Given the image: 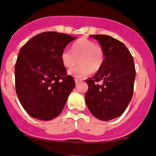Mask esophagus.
Wrapping results in <instances>:
<instances>
[{
    "label": "esophagus",
    "mask_w": 156,
    "mask_h": 156,
    "mask_svg": "<svg viewBox=\"0 0 156 156\" xmlns=\"http://www.w3.org/2000/svg\"><path fill=\"white\" fill-rule=\"evenodd\" d=\"M81 80H79V79H74V82H75V84H78V82H80Z\"/></svg>",
    "instance_id": "obj_1"
}]
</instances>
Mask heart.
<instances>
[{
    "instance_id": "1",
    "label": "heart",
    "mask_w": 156,
    "mask_h": 156,
    "mask_svg": "<svg viewBox=\"0 0 156 156\" xmlns=\"http://www.w3.org/2000/svg\"><path fill=\"white\" fill-rule=\"evenodd\" d=\"M71 51L65 49L61 54V61L65 67L75 66L79 59L80 65L68 70V74L76 78H84L93 71L101 67L104 52L100 46L91 40L82 39L74 43Z\"/></svg>"
}]
</instances>
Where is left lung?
Masks as SVG:
<instances>
[{
    "instance_id": "8db88e82",
    "label": "left lung",
    "mask_w": 156,
    "mask_h": 156,
    "mask_svg": "<svg viewBox=\"0 0 156 156\" xmlns=\"http://www.w3.org/2000/svg\"><path fill=\"white\" fill-rule=\"evenodd\" d=\"M104 52L101 67L86 79V104L96 118L110 120L122 115L132 100L136 69L133 58L123 43L105 35H93ZM103 83L99 85L98 81Z\"/></svg>"
}]
</instances>
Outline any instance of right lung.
<instances>
[{"label":"right lung","mask_w":156,"mask_h":156,"mask_svg":"<svg viewBox=\"0 0 156 156\" xmlns=\"http://www.w3.org/2000/svg\"><path fill=\"white\" fill-rule=\"evenodd\" d=\"M76 39L46 31L20 50L15 65L16 92L23 108L34 118L50 120L62 112L75 82L66 74L61 54Z\"/></svg>","instance_id":"1"}]
</instances>
